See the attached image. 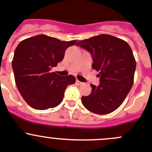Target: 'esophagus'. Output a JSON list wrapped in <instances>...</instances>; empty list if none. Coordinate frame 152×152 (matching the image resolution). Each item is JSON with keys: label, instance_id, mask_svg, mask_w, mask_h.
Returning <instances> with one entry per match:
<instances>
[{"label": "esophagus", "instance_id": "1", "mask_svg": "<svg viewBox=\"0 0 152 152\" xmlns=\"http://www.w3.org/2000/svg\"><path fill=\"white\" fill-rule=\"evenodd\" d=\"M76 84H77V85H82V84H83V83H82V82H80V80H76Z\"/></svg>", "mask_w": 152, "mask_h": 152}]
</instances>
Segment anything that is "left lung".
<instances>
[{
	"instance_id": "1",
	"label": "left lung",
	"mask_w": 152,
	"mask_h": 152,
	"mask_svg": "<svg viewBox=\"0 0 152 152\" xmlns=\"http://www.w3.org/2000/svg\"><path fill=\"white\" fill-rule=\"evenodd\" d=\"M76 45L86 49L92 57V66L99 72L100 83L91 84L92 92L82 96L83 106L92 113H110L120 106L134 83L135 58L129 45L108 34L81 40Z\"/></svg>"
}]
</instances>
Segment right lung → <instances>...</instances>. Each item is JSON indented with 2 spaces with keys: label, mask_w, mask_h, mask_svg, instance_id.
I'll use <instances>...</instances> for the list:
<instances>
[{
  "label": "right lung",
  "mask_w": 152,
  "mask_h": 152,
  "mask_svg": "<svg viewBox=\"0 0 152 152\" xmlns=\"http://www.w3.org/2000/svg\"><path fill=\"white\" fill-rule=\"evenodd\" d=\"M76 42L40 34L18 45L12 62L15 83L31 107L47 110L63 102L66 87L75 83V77L60 76L50 69L63 60L66 49Z\"/></svg>",
  "instance_id": "right-lung-1"
}]
</instances>
